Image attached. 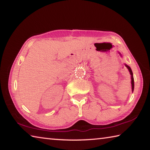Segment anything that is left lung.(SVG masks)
Returning <instances> with one entry per match:
<instances>
[{
	"mask_svg": "<svg viewBox=\"0 0 150 150\" xmlns=\"http://www.w3.org/2000/svg\"><path fill=\"white\" fill-rule=\"evenodd\" d=\"M119 54H120V56H121L120 52H119ZM125 66L127 67V69H128V70H129L130 75H131V86H132V92H133V91H134V77H133V73L132 71V69H131V68L128 66V65H127V64H125Z\"/></svg>",
	"mask_w": 150,
	"mask_h": 150,
	"instance_id": "1",
	"label": "left lung"
}]
</instances>
